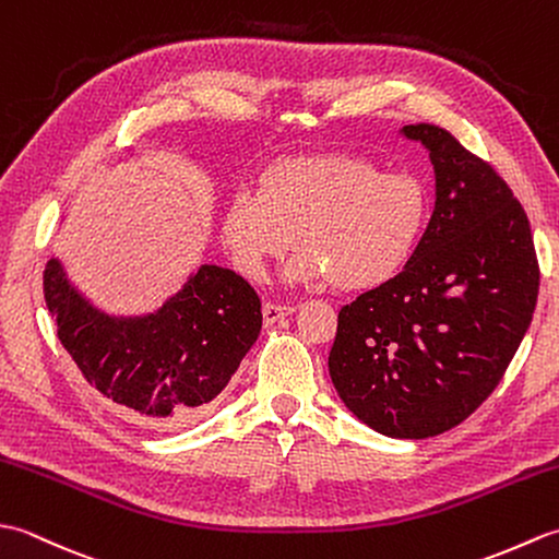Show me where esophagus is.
<instances>
[{"label": "esophagus", "instance_id": "esophagus-1", "mask_svg": "<svg viewBox=\"0 0 559 559\" xmlns=\"http://www.w3.org/2000/svg\"><path fill=\"white\" fill-rule=\"evenodd\" d=\"M295 310L293 305H278V302H264V324H276L278 319L288 317Z\"/></svg>", "mask_w": 559, "mask_h": 559}]
</instances>
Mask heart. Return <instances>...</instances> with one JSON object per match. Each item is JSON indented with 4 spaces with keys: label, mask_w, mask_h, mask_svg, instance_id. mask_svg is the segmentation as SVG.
I'll return each instance as SVG.
<instances>
[{
    "label": "heart",
    "mask_w": 559,
    "mask_h": 559,
    "mask_svg": "<svg viewBox=\"0 0 559 559\" xmlns=\"http://www.w3.org/2000/svg\"><path fill=\"white\" fill-rule=\"evenodd\" d=\"M432 216L430 187L415 173H384L360 156H302L269 165L259 192L240 189L223 213L235 266L261 281L298 240L295 283L338 290L384 286L408 264Z\"/></svg>",
    "instance_id": "heart-1"
}]
</instances>
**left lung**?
I'll return each instance as SVG.
<instances>
[{
	"label": "left lung",
	"mask_w": 559,
	"mask_h": 559,
	"mask_svg": "<svg viewBox=\"0 0 559 559\" xmlns=\"http://www.w3.org/2000/svg\"><path fill=\"white\" fill-rule=\"evenodd\" d=\"M437 201L401 273L338 312L329 374L372 430L425 439L463 423L502 382L536 310L540 269L524 206L488 160L437 124Z\"/></svg>",
	"instance_id": "obj_1"
}]
</instances>
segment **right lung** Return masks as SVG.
Returning <instances> with one entry per match:
<instances>
[{"instance_id": "1", "label": "right lung", "mask_w": 559, "mask_h": 559, "mask_svg": "<svg viewBox=\"0 0 559 559\" xmlns=\"http://www.w3.org/2000/svg\"><path fill=\"white\" fill-rule=\"evenodd\" d=\"M57 336L86 382L139 425L197 420L259 336L261 302L230 269L201 266L148 317H110L79 295L57 259L43 273Z\"/></svg>"}]
</instances>
